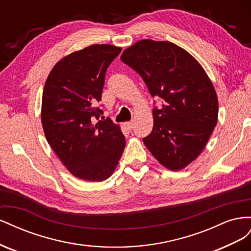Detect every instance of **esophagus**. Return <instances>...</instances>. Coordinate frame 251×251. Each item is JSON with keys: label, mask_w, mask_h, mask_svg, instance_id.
Instances as JSON below:
<instances>
[{"label": "esophagus", "mask_w": 251, "mask_h": 251, "mask_svg": "<svg viewBox=\"0 0 251 251\" xmlns=\"http://www.w3.org/2000/svg\"><path fill=\"white\" fill-rule=\"evenodd\" d=\"M134 126H135V124H134V121H128V123H126L125 124V126L127 128V130H133L134 128Z\"/></svg>", "instance_id": "34e87169"}]
</instances>
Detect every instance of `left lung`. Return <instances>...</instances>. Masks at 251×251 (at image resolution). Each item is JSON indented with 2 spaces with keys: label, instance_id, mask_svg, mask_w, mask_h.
I'll return each mask as SVG.
<instances>
[{
  "label": "left lung",
  "instance_id": "obj_1",
  "mask_svg": "<svg viewBox=\"0 0 251 251\" xmlns=\"http://www.w3.org/2000/svg\"><path fill=\"white\" fill-rule=\"evenodd\" d=\"M120 58L141 75L151 96L162 100L144 144L164 168L183 170L217 126L219 103L210 78L192 54L168 41H138Z\"/></svg>",
  "mask_w": 251,
  "mask_h": 251
}]
</instances>
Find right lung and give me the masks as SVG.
Listing matches in <instances>:
<instances>
[{"instance_id":"obj_1","label":"right lung","mask_w":251,"mask_h":251,"mask_svg":"<svg viewBox=\"0 0 251 251\" xmlns=\"http://www.w3.org/2000/svg\"><path fill=\"white\" fill-rule=\"evenodd\" d=\"M120 47L95 44L58 60L45 82L41 118L49 146L74 177L100 182L115 172L126 147L118 125L94 123L104 75Z\"/></svg>"}]
</instances>
